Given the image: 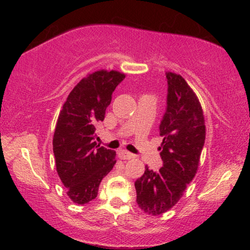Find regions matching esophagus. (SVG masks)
Returning a JSON list of instances; mask_svg holds the SVG:
<instances>
[{
	"mask_svg": "<svg viewBox=\"0 0 250 250\" xmlns=\"http://www.w3.org/2000/svg\"><path fill=\"white\" fill-rule=\"evenodd\" d=\"M118 156H119L121 160H130V159H132L134 155L132 153H130V152H128V151L120 150L119 152H118Z\"/></svg>",
	"mask_w": 250,
	"mask_h": 250,
	"instance_id": "obj_1",
	"label": "esophagus"
}]
</instances>
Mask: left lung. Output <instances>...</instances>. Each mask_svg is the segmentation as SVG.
I'll return each instance as SVG.
<instances>
[{
    "instance_id": "obj_1",
    "label": "left lung",
    "mask_w": 250,
    "mask_h": 250,
    "mask_svg": "<svg viewBox=\"0 0 250 250\" xmlns=\"http://www.w3.org/2000/svg\"><path fill=\"white\" fill-rule=\"evenodd\" d=\"M166 75L167 111L159 126L163 167L156 172L146 167L134 183L139 207L154 216L172 208L183 195L196 174L205 142L204 115L195 92L181 75Z\"/></svg>"
}]
</instances>
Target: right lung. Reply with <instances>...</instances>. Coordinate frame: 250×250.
<instances>
[{
  "label": "right lung",
  "instance_id": "add662e5",
  "mask_svg": "<svg viewBox=\"0 0 250 250\" xmlns=\"http://www.w3.org/2000/svg\"><path fill=\"white\" fill-rule=\"evenodd\" d=\"M125 77L104 69L88 75L70 91L58 116L53 138L56 170L76 204L95 200L101 180L116 164V152L97 145L95 132Z\"/></svg>",
  "mask_w": 250,
  "mask_h": 250
}]
</instances>
